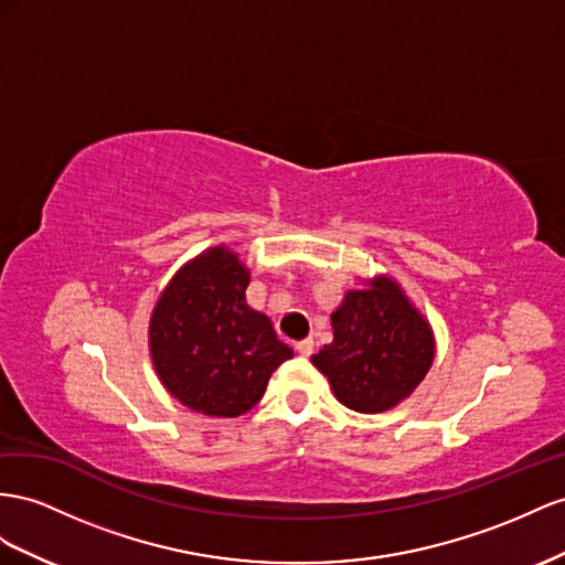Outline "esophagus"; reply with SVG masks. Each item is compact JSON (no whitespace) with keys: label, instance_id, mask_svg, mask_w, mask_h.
<instances>
[{"label":"esophagus","instance_id":"34e87169","mask_svg":"<svg viewBox=\"0 0 565 565\" xmlns=\"http://www.w3.org/2000/svg\"><path fill=\"white\" fill-rule=\"evenodd\" d=\"M295 349L301 356H311L313 354V340H301V342L295 344Z\"/></svg>","mask_w":565,"mask_h":565}]
</instances>
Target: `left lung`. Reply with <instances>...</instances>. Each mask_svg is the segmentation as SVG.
Listing matches in <instances>:
<instances>
[{
    "label": "left lung",
    "instance_id": "obj_1",
    "mask_svg": "<svg viewBox=\"0 0 565 565\" xmlns=\"http://www.w3.org/2000/svg\"><path fill=\"white\" fill-rule=\"evenodd\" d=\"M334 340L311 356L338 399L359 414L399 404L428 373L435 342L430 326L394 280L347 292L330 316Z\"/></svg>",
    "mask_w": 565,
    "mask_h": 565
}]
</instances>
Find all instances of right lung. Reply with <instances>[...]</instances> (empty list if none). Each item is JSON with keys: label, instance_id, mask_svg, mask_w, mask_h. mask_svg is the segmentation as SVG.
Returning <instances> with one entry per match:
<instances>
[{"label": "right lung", "instance_id": "1", "mask_svg": "<svg viewBox=\"0 0 565 565\" xmlns=\"http://www.w3.org/2000/svg\"><path fill=\"white\" fill-rule=\"evenodd\" d=\"M249 270L225 247L209 249L163 289L149 323L151 361L180 404L235 418L262 399L292 349L247 307Z\"/></svg>", "mask_w": 565, "mask_h": 565}]
</instances>
